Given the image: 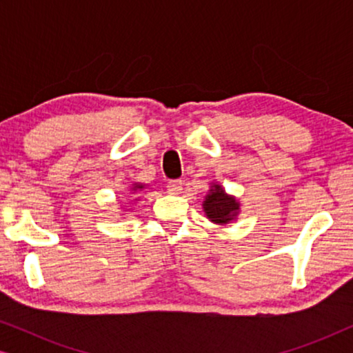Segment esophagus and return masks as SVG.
Returning <instances> with one entry per match:
<instances>
[{"label": "esophagus", "mask_w": 353, "mask_h": 353, "mask_svg": "<svg viewBox=\"0 0 353 353\" xmlns=\"http://www.w3.org/2000/svg\"><path fill=\"white\" fill-rule=\"evenodd\" d=\"M167 190L168 192H172V194H180L183 190L181 180H170L167 183Z\"/></svg>", "instance_id": "1"}]
</instances>
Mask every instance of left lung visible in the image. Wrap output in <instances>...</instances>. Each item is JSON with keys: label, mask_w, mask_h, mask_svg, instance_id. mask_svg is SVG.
Instances as JSON below:
<instances>
[{"label": "left lung", "mask_w": 353, "mask_h": 353, "mask_svg": "<svg viewBox=\"0 0 353 353\" xmlns=\"http://www.w3.org/2000/svg\"><path fill=\"white\" fill-rule=\"evenodd\" d=\"M202 205H204L207 219H210V221L220 225L234 220V216L239 212L238 201L226 194L219 185H215L214 190H210V194L205 196V201Z\"/></svg>", "instance_id": "1"}]
</instances>
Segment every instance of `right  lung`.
I'll use <instances>...</instances> for the list:
<instances>
[{
	"instance_id": "right-lung-1",
	"label": "right lung",
	"mask_w": 353,
	"mask_h": 353,
	"mask_svg": "<svg viewBox=\"0 0 353 353\" xmlns=\"http://www.w3.org/2000/svg\"><path fill=\"white\" fill-rule=\"evenodd\" d=\"M138 190H143V185H137V186L133 188V191H134V192H137Z\"/></svg>"
}]
</instances>
